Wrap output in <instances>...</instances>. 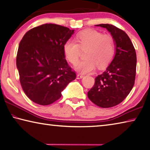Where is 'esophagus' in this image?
Instances as JSON below:
<instances>
[{
    "label": "esophagus",
    "instance_id": "obj_1",
    "mask_svg": "<svg viewBox=\"0 0 150 150\" xmlns=\"http://www.w3.org/2000/svg\"><path fill=\"white\" fill-rule=\"evenodd\" d=\"M84 76L83 75H81V74H77V79H82Z\"/></svg>",
    "mask_w": 150,
    "mask_h": 150
}]
</instances>
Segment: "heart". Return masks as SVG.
I'll list each match as a JSON object with an SVG mask.
<instances>
[{"label":"heart","instance_id":"heart-1","mask_svg":"<svg viewBox=\"0 0 150 150\" xmlns=\"http://www.w3.org/2000/svg\"><path fill=\"white\" fill-rule=\"evenodd\" d=\"M75 40L69 39L64 45V52L67 60L75 64L79 60L80 49L86 50V59L79 62L75 69L80 73H92L98 68H103L110 64L115 54V42L109 35H102L94 30H87L78 33Z\"/></svg>","mask_w":150,"mask_h":150}]
</instances>
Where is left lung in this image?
I'll list each match as a JSON object with an SVG mask.
<instances>
[{
	"label": "left lung",
	"mask_w": 150,
	"mask_h": 150,
	"mask_svg": "<svg viewBox=\"0 0 150 150\" xmlns=\"http://www.w3.org/2000/svg\"><path fill=\"white\" fill-rule=\"evenodd\" d=\"M96 26L110 33L115 42V54L105 71L95 79L88 97L100 108H111L123 101L134 86L137 54L130 38L122 30L110 24Z\"/></svg>",
	"instance_id": "1"
}]
</instances>
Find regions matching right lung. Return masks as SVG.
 I'll return each instance as SVG.
<instances>
[{
  "label": "right lung",
  "instance_id": "obj_1",
  "mask_svg": "<svg viewBox=\"0 0 150 150\" xmlns=\"http://www.w3.org/2000/svg\"><path fill=\"white\" fill-rule=\"evenodd\" d=\"M74 30L46 23L26 33L20 42L16 66L24 92L37 104L47 105L62 96L76 78L65 58L64 45Z\"/></svg>",
  "mask_w": 150,
  "mask_h": 150
}]
</instances>
